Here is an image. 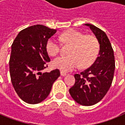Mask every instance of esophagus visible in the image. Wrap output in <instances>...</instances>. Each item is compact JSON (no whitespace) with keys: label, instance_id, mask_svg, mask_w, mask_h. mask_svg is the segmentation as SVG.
I'll return each instance as SVG.
<instances>
[{"label":"esophagus","instance_id":"1","mask_svg":"<svg viewBox=\"0 0 125 125\" xmlns=\"http://www.w3.org/2000/svg\"><path fill=\"white\" fill-rule=\"evenodd\" d=\"M67 74L66 73H64V72H63V71H61V75L62 76H66V75Z\"/></svg>","mask_w":125,"mask_h":125}]
</instances>
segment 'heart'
Segmentation results:
<instances>
[{
    "instance_id": "1",
    "label": "heart",
    "mask_w": 125,
    "mask_h": 125,
    "mask_svg": "<svg viewBox=\"0 0 125 125\" xmlns=\"http://www.w3.org/2000/svg\"><path fill=\"white\" fill-rule=\"evenodd\" d=\"M61 42L71 45L68 54L55 58L52 62L53 68L63 72L74 70L80 65L81 68L89 66L99 51V43L97 39L91 35H84L76 30H69L59 36ZM46 49L48 54L55 56L60 51V45L54 39L50 38L46 42Z\"/></svg>"
}]
</instances>
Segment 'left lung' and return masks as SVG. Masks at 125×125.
<instances>
[{
  "label": "left lung",
  "instance_id": "1",
  "mask_svg": "<svg viewBox=\"0 0 125 125\" xmlns=\"http://www.w3.org/2000/svg\"><path fill=\"white\" fill-rule=\"evenodd\" d=\"M92 31L100 44L96 59L89 68L74 74L75 83L69 93L76 102L91 106L102 100L112 83L115 69L114 52L106 34L90 24H85Z\"/></svg>",
  "mask_w": 125,
  "mask_h": 125
}]
</instances>
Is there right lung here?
Instances as JSON below:
<instances>
[{"label": "right lung", "mask_w": 125, "mask_h": 125, "mask_svg": "<svg viewBox=\"0 0 125 125\" xmlns=\"http://www.w3.org/2000/svg\"><path fill=\"white\" fill-rule=\"evenodd\" d=\"M56 31L43 25H32L22 30L11 46V81L20 98L27 103L37 104L44 100L60 76L57 69L41 73L51 61L46 42Z\"/></svg>", "instance_id": "add662e5"}]
</instances>
